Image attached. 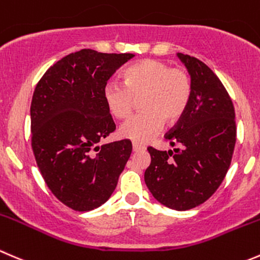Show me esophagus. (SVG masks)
Segmentation results:
<instances>
[{"mask_svg":"<svg viewBox=\"0 0 260 260\" xmlns=\"http://www.w3.org/2000/svg\"><path fill=\"white\" fill-rule=\"evenodd\" d=\"M132 147H133V151H135V152H137V151H141V150H145L146 148L145 146L140 145V143H137V142H133Z\"/></svg>","mask_w":260,"mask_h":260,"instance_id":"1","label":"esophagus"}]
</instances>
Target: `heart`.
Segmentation results:
<instances>
[{
    "label": "heart",
    "instance_id": "obj_1",
    "mask_svg": "<svg viewBox=\"0 0 260 260\" xmlns=\"http://www.w3.org/2000/svg\"><path fill=\"white\" fill-rule=\"evenodd\" d=\"M191 95V80L183 69H171L158 59H143L128 67L123 82L110 80L103 96L110 114L124 119L135 107V99L142 96V112L125 120L119 127L120 137L136 142L151 140L162 127L181 118Z\"/></svg>",
    "mask_w": 260,
    "mask_h": 260
}]
</instances>
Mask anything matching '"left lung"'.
<instances>
[{
  "mask_svg": "<svg viewBox=\"0 0 260 260\" xmlns=\"http://www.w3.org/2000/svg\"><path fill=\"white\" fill-rule=\"evenodd\" d=\"M178 57L190 75L191 95L165 140L180 148L148 147L145 183L161 205L186 211L206 202L222 183L235 148L236 123L233 100L212 70L191 55Z\"/></svg>",
  "mask_w": 260,
  "mask_h": 260,
  "instance_id": "1",
  "label": "left lung"
}]
</instances>
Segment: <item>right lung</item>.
I'll list each match as a JSON object with an SVG mask.
<instances>
[{
  "label": "right lung",
  "instance_id": "right-lung-1",
  "mask_svg": "<svg viewBox=\"0 0 260 260\" xmlns=\"http://www.w3.org/2000/svg\"><path fill=\"white\" fill-rule=\"evenodd\" d=\"M131 53L81 49L43 75L30 107L31 147L43 179L67 207L86 212L107 202L132 152L129 140L98 143L115 131L104 86Z\"/></svg>",
  "mask_w": 260,
  "mask_h": 260
}]
</instances>
